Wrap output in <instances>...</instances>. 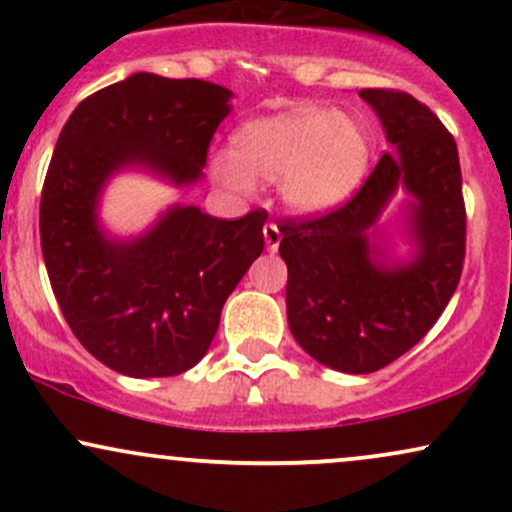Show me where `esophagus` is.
<instances>
[{"mask_svg": "<svg viewBox=\"0 0 512 512\" xmlns=\"http://www.w3.org/2000/svg\"><path fill=\"white\" fill-rule=\"evenodd\" d=\"M264 243H267V250L269 252H274L276 248H279V243H281V231H279V226H276V223H264Z\"/></svg>", "mask_w": 512, "mask_h": 512, "instance_id": "obj_1", "label": "esophagus"}]
</instances>
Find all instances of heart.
Segmentation results:
<instances>
[{"label":"heart","instance_id":"heart-1","mask_svg":"<svg viewBox=\"0 0 512 512\" xmlns=\"http://www.w3.org/2000/svg\"><path fill=\"white\" fill-rule=\"evenodd\" d=\"M368 134L351 115L322 108L257 117L233 134V151L211 156L226 190L250 195L255 180H281L293 211L320 214L354 195L368 170Z\"/></svg>","mask_w":512,"mask_h":512}]
</instances>
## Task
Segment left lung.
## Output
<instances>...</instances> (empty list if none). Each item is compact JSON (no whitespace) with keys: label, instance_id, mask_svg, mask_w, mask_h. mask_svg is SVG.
I'll return each instance as SVG.
<instances>
[{"label":"left lung","instance_id":"1","mask_svg":"<svg viewBox=\"0 0 512 512\" xmlns=\"http://www.w3.org/2000/svg\"><path fill=\"white\" fill-rule=\"evenodd\" d=\"M361 96L395 151H385L339 207L279 219L291 334L315 361L356 375L390 366L436 325L460 284L467 245L455 137L411 93L361 88ZM399 179L420 199V257L409 268L380 270L365 233Z\"/></svg>","mask_w":512,"mask_h":512}]
</instances>
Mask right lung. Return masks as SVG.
<instances>
[{
    "label": "right lung",
    "mask_w": 512,
    "mask_h": 512,
    "mask_svg": "<svg viewBox=\"0 0 512 512\" xmlns=\"http://www.w3.org/2000/svg\"><path fill=\"white\" fill-rule=\"evenodd\" d=\"M231 91L202 79L132 74L76 105L40 197V248L69 330L108 368L168 378L207 354L226 298L264 248L267 211L236 221L175 207L149 236L105 240L96 199L142 163L185 185L202 175Z\"/></svg>",
    "instance_id": "1"
}]
</instances>
